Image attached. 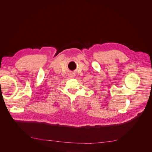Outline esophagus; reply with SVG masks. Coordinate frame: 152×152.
Returning <instances> with one entry per match:
<instances>
[{"label":"esophagus","instance_id":"obj_1","mask_svg":"<svg viewBox=\"0 0 152 152\" xmlns=\"http://www.w3.org/2000/svg\"><path fill=\"white\" fill-rule=\"evenodd\" d=\"M75 76V75H70V77H73Z\"/></svg>","mask_w":152,"mask_h":152}]
</instances>
